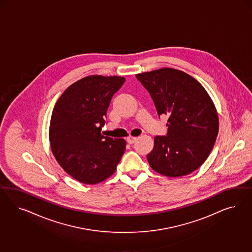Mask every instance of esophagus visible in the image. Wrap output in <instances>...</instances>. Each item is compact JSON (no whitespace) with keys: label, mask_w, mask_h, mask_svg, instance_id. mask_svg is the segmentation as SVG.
I'll return each mask as SVG.
<instances>
[{"label":"esophagus","mask_w":252,"mask_h":252,"mask_svg":"<svg viewBox=\"0 0 252 252\" xmlns=\"http://www.w3.org/2000/svg\"><path fill=\"white\" fill-rule=\"evenodd\" d=\"M137 138L136 137H128L126 138V141H127L128 144H133L137 141Z\"/></svg>","instance_id":"esophagus-1"}]
</instances>
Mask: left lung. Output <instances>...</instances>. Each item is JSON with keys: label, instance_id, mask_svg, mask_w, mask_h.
Segmentation results:
<instances>
[{"label": "left lung", "instance_id": "8db88e82", "mask_svg": "<svg viewBox=\"0 0 252 252\" xmlns=\"http://www.w3.org/2000/svg\"><path fill=\"white\" fill-rule=\"evenodd\" d=\"M158 115L168 116L166 136L154 137L147 155L151 167L170 177L197 170L214 148L219 130L216 108L205 89L183 71L160 68L136 75Z\"/></svg>", "mask_w": 252, "mask_h": 252}]
</instances>
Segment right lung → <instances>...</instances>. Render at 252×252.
I'll list each match as a JSON object with an SVG mask.
<instances>
[{
	"label": "right lung",
	"instance_id": "obj_1",
	"mask_svg": "<svg viewBox=\"0 0 252 252\" xmlns=\"http://www.w3.org/2000/svg\"><path fill=\"white\" fill-rule=\"evenodd\" d=\"M125 81L123 76H86L55 103L49 131L52 152L81 183H99L112 176L125 153V139L100 134L111 99Z\"/></svg>",
	"mask_w": 252,
	"mask_h": 252
}]
</instances>
